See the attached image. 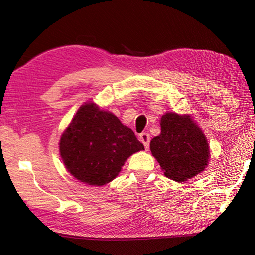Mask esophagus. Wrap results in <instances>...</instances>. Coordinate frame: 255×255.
Here are the masks:
<instances>
[{
  "instance_id": "34e87169",
  "label": "esophagus",
  "mask_w": 255,
  "mask_h": 255,
  "mask_svg": "<svg viewBox=\"0 0 255 255\" xmlns=\"http://www.w3.org/2000/svg\"><path fill=\"white\" fill-rule=\"evenodd\" d=\"M139 140L143 143L145 150H148V149H149V144H150V136H149V133L142 132V133L139 136Z\"/></svg>"
}]
</instances>
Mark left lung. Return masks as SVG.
Instances as JSON below:
<instances>
[{"instance_id": "1", "label": "left lung", "mask_w": 255, "mask_h": 255, "mask_svg": "<svg viewBox=\"0 0 255 255\" xmlns=\"http://www.w3.org/2000/svg\"><path fill=\"white\" fill-rule=\"evenodd\" d=\"M160 125L161 133L151 140L150 150L164 175L182 183L205 171L209 161V144L191 115L165 113Z\"/></svg>"}]
</instances>
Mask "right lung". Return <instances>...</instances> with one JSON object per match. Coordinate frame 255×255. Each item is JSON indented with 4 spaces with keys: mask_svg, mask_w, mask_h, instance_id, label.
<instances>
[{
    "mask_svg": "<svg viewBox=\"0 0 255 255\" xmlns=\"http://www.w3.org/2000/svg\"><path fill=\"white\" fill-rule=\"evenodd\" d=\"M142 150L131 129L94 102L81 105L59 142L68 172L92 186L112 182L129 156Z\"/></svg>",
    "mask_w": 255,
    "mask_h": 255,
    "instance_id": "1",
    "label": "right lung"
}]
</instances>
